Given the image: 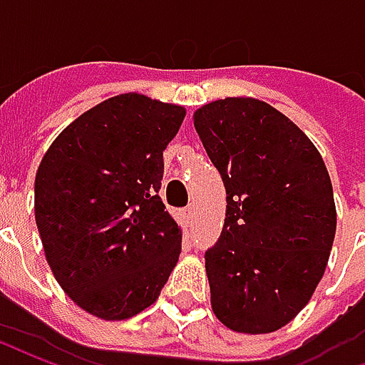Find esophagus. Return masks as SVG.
I'll list each match as a JSON object with an SVG mask.
<instances>
[{"mask_svg":"<svg viewBox=\"0 0 365 365\" xmlns=\"http://www.w3.org/2000/svg\"><path fill=\"white\" fill-rule=\"evenodd\" d=\"M183 217L187 219V222H193V219H195V207H185L183 209Z\"/></svg>","mask_w":365,"mask_h":365,"instance_id":"obj_1","label":"esophagus"}]
</instances>
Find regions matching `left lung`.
Wrapping results in <instances>:
<instances>
[{"mask_svg":"<svg viewBox=\"0 0 365 365\" xmlns=\"http://www.w3.org/2000/svg\"><path fill=\"white\" fill-rule=\"evenodd\" d=\"M193 125L227 190L221 237L205 252L213 313L235 332H274L329 264L336 207L327 166L293 120L254 97L203 105Z\"/></svg>","mask_w":365,"mask_h":365,"instance_id":"8db88e82","label":"left lung"}]
</instances>
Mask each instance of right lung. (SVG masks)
Masks as SVG:
<instances>
[{
  "label": "right lung",
  "mask_w": 365,
  "mask_h": 365,
  "mask_svg": "<svg viewBox=\"0 0 365 365\" xmlns=\"http://www.w3.org/2000/svg\"><path fill=\"white\" fill-rule=\"evenodd\" d=\"M182 105L109 97L70 123L41 160L35 221L68 297L103 321L158 299L182 252V229L158 191Z\"/></svg>",
  "instance_id": "right-lung-1"
}]
</instances>
